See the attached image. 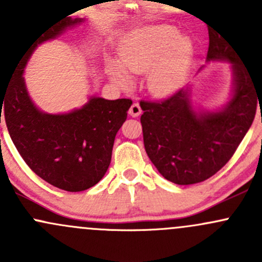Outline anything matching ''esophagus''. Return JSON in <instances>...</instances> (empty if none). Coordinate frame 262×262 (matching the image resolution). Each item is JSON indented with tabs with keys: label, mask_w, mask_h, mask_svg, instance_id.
I'll return each instance as SVG.
<instances>
[{
	"label": "esophagus",
	"mask_w": 262,
	"mask_h": 262,
	"mask_svg": "<svg viewBox=\"0 0 262 262\" xmlns=\"http://www.w3.org/2000/svg\"><path fill=\"white\" fill-rule=\"evenodd\" d=\"M142 114V109L141 106H139L138 102H133L132 104V106L129 107V115L133 116V118H137V116H139Z\"/></svg>",
	"instance_id": "obj_1"
}]
</instances>
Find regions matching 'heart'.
Here are the masks:
<instances>
[{
  "label": "heart",
  "mask_w": 262,
  "mask_h": 262,
  "mask_svg": "<svg viewBox=\"0 0 262 262\" xmlns=\"http://www.w3.org/2000/svg\"><path fill=\"white\" fill-rule=\"evenodd\" d=\"M176 38L171 26H153L136 34L120 53V66L125 72H150L148 86L155 94L167 95L180 87L191 57V46L185 38ZM113 77L120 84L129 80L121 71L113 70Z\"/></svg>",
  "instance_id": "heart-1"
}]
</instances>
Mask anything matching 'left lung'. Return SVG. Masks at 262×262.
<instances>
[{
	"label": "left lung",
	"instance_id": "8db88e82",
	"mask_svg": "<svg viewBox=\"0 0 262 262\" xmlns=\"http://www.w3.org/2000/svg\"><path fill=\"white\" fill-rule=\"evenodd\" d=\"M208 30L207 59L228 60L233 68V96L227 106L218 113L198 114L184 89L160 101L141 100L148 157L166 180L178 185L207 180L231 160L262 100L257 91L262 76L257 78L246 67L236 48L218 31Z\"/></svg>",
	"mask_w": 262,
	"mask_h": 262
}]
</instances>
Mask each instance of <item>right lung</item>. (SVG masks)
Here are the masks:
<instances>
[{
	"mask_svg": "<svg viewBox=\"0 0 262 262\" xmlns=\"http://www.w3.org/2000/svg\"><path fill=\"white\" fill-rule=\"evenodd\" d=\"M81 21L66 17L39 34L23 52L9 86L0 95V123L4 116L26 165L48 184L71 192L90 189L104 178L115 136L132 105L130 99L92 97L81 109L52 115L31 102L23 72L33 50Z\"/></svg>",
	"mask_w": 262,
	"mask_h": 262,
	"instance_id": "1",
	"label": "right lung"
}]
</instances>
